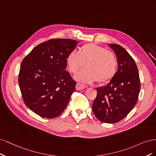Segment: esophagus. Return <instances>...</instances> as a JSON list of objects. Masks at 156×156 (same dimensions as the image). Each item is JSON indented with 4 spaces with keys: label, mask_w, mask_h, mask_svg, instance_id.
<instances>
[{
    "label": "esophagus",
    "mask_w": 156,
    "mask_h": 156,
    "mask_svg": "<svg viewBox=\"0 0 156 156\" xmlns=\"http://www.w3.org/2000/svg\"><path fill=\"white\" fill-rule=\"evenodd\" d=\"M87 86L81 83H77L76 85V90H82L85 89Z\"/></svg>",
    "instance_id": "34e87169"
}]
</instances>
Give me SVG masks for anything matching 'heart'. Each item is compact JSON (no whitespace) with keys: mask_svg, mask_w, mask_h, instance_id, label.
<instances>
[{"mask_svg":"<svg viewBox=\"0 0 156 156\" xmlns=\"http://www.w3.org/2000/svg\"><path fill=\"white\" fill-rule=\"evenodd\" d=\"M66 63L71 74L76 73L85 63V67L75 76V79L86 83L97 80L99 83H107L113 78L118 64L113 52L94 43L83 44L78 52H69Z\"/></svg>","mask_w":156,"mask_h":156,"instance_id":"1","label":"heart"}]
</instances>
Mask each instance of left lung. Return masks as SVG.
I'll return each mask as SVG.
<instances>
[{
	"instance_id": "left-lung-1",
	"label": "left lung",
	"mask_w": 156,
	"mask_h": 156,
	"mask_svg": "<svg viewBox=\"0 0 156 156\" xmlns=\"http://www.w3.org/2000/svg\"><path fill=\"white\" fill-rule=\"evenodd\" d=\"M109 46L116 54L118 70L107 85L97 88V94L92 109L100 121L116 123L126 117L136 104L140 83L133 58L119 44Z\"/></svg>"
}]
</instances>
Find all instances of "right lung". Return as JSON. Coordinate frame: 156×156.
Returning <instances> with one entry per match:
<instances>
[{
    "label": "right lung",
    "mask_w": 156,
    "mask_h": 156,
    "mask_svg": "<svg viewBox=\"0 0 156 156\" xmlns=\"http://www.w3.org/2000/svg\"><path fill=\"white\" fill-rule=\"evenodd\" d=\"M78 42L52 39L39 44L21 62L19 85L25 105L40 117L53 119L66 108L76 82L67 67L66 57Z\"/></svg>",
    "instance_id": "obj_1"
}]
</instances>
